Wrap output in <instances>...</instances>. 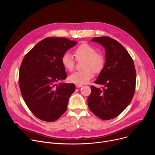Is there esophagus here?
<instances>
[{
	"instance_id": "34e87169",
	"label": "esophagus",
	"mask_w": 155,
	"mask_h": 155,
	"mask_svg": "<svg viewBox=\"0 0 155 155\" xmlns=\"http://www.w3.org/2000/svg\"><path fill=\"white\" fill-rule=\"evenodd\" d=\"M75 85H76L77 88H80L83 86V85H82V84H76Z\"/></svg>"
}]
</instances>
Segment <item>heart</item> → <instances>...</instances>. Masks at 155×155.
<instances>
[{
  "instance_id": "heart-1",
  "label": "heart",
  "mask_w": 155,
  "mask_h": 155,
  "mask_svg": "<svg viewBox=\"0 0 155 155\" xmlns=\"http://www.w3.org/2000/svg\"><path fill=\"white\" fill-rule=\"evenodd\" d=\"M75 60L78 61L84 60L82 62V71H75L68 77V80L71 83L82 84L88 82L95 73H101L105 66V56L100 52H97L96 49L91 45L82 43L80 45L74 50ZM69 53H64L61 58L63 68L68 71L73 70L76 61Z\"/></svg>"
}]
</instances>
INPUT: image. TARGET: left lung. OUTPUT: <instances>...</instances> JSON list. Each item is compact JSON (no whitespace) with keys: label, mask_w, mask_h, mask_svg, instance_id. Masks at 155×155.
I'll list each match as a JSON object with an SVG mask.
<instances>
[{"label":"left lung","mask_w":155,"mask_h":155,"mask_svg":"<svg viewBox=\"0 0 155 155\" xmlns=\"http://www.w3.org/2000/svg\"><path fill=\"white\" fill-rule=\"evenodd\" d=\"M105 49V66L91 86L87 102L90 110L102 120L118 116L131 102L135 92L136 73L133 58L125 48L108 36L92 39Z\"/></svg>","instance_id":"8db88e82"}]
</instances>
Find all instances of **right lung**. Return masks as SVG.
<instances>
[{"label": "right lung", "mask_w": 155, "mask_h": 155, "mask_svg": "<svg viewBox=\"0 0 155 155\" xmlns=\"http://www.w3.org/2000/svg\"><path fill=\"white\" fill-rule=\"evenodd\" d=\"M76 44L65 38L48 37L24 57L19 73L20 91L29 109L41 120L55 121L67 110L75 86L57 82L67 77L61 56Z\"/></svg>", "instance_id": "obj_1"}]
</instances>
